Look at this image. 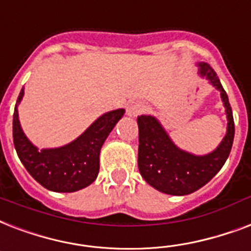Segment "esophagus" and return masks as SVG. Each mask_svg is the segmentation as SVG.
<instances>
[{
    "instance_id": "obj_1",
    "label": "esophagus",
    "mask_w": 251,
    "mask_h": 251,
    "mask_svg": "<svg viewBox=\"0 0 251 251\" xmlns=\"http://www.w3.org/2000/svg\"><path fill=\"white\" fill-rule=\"evenodd\" d=\"M126 110H127L128 116H133V118H135V116H137L139 114H141V112L145 110V106L139 103V102H131V103L127 104Z\"/></svg>"
}]
</instances>
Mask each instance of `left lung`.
Returning a JSON list of instances; mask_svg holds the SVG:
<instances>
[{
  "instance_id": "1",
  "label": "left lung",
  "mask_w": 251,
  "mask_h": 251,
  "mask_svg": "<svg viewBox=\"0 0 251 251\" xmlns=\"http://www.w3.org/2000/svg\"><path fill=\"white\" fill-rule=\"evenodd\" d=\"M198 67L199 75L207 77L212 86L220 91L228 119L226 135L213 152L204 156L184 152L173 143L154 116L141 115L137 118L140 174L147 183L169 195H188L208 183L225 164L234 139L232 107L216 72L207 63H199Z\"/></svg>"
}]
</instances>
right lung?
I'll use <instances>...</instances> for the list:
<instances>
[{
    "instance_id": "add662e5",
    "label": "right lung",
    "mask_w": 251,
    "mask_h": 251,
    "mask_svg": "<svg viewBox=\"0 0 251 251\" xmlns=\"http://www.w3.org/2000/svg\"><path fill=\"white\" fill-rule=\"evenodd\" d=\"M21 90L13 115V140L19 160L36 182L55 192H75L87 187L99 173V153L112 128L124 115V108L106 112L75 141L60 148L38 149L23 132L18 118Z\"/></svg>"
}]
</instances>
